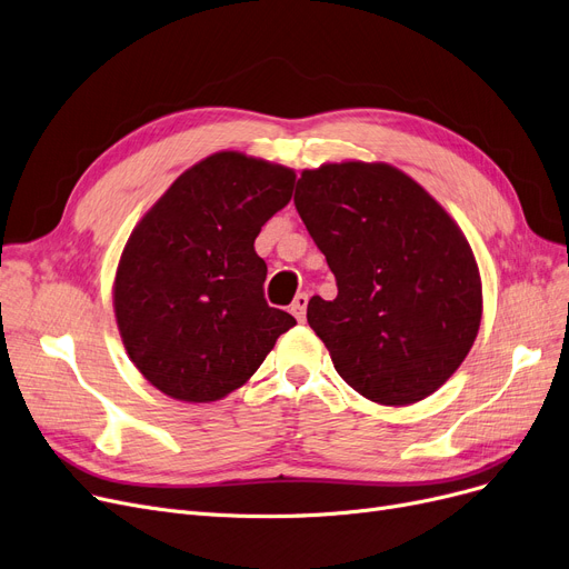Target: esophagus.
<instances>
[{"mask_svg": "<svg viewBox=\"0 0 569 569\" xmlns=\"http://www.w3.org/2000/svg\"><path fill=\"white\" fill-rule=\"evenodd\" d=\"M307 302H309V295L307 292H300V295H295V300H292V305H290V313L300 320H305V316H307Z\"/></svg>", "mask_w": 569, "mask_h": 569, "instance_id": "1", "label": "esophagus"}]
</instances>
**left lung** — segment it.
<instances>
[{"mask_svg": "<svg viewBox=\"0 0 569 569\" xmlns=\"http://www.w3.org/2000/svg\"><path fill=\"white\" fill-rule=\"evenodd\" d=\"M295 207L337 279L307 320L339 377L377 405L426 400L481 326L479 264L456 220L402 169L360 160L305 169Z\"/></svg>", "mask_w": 569, "mask_h": 569, "instance_id": "left-lung-1", "label": "left lung"}]
</instances>
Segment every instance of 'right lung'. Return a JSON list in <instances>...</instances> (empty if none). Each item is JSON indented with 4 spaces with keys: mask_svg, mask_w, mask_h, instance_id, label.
<instances>
[{
    "mask_svg": "<svg viewBox=\"0 0 569 569\" xmlns=\"http://www.w3.org/2000/svg\"><path fill=\"white\" fill-rule=\"evenodd\" d=\"M290 167L213 153L167 188L118 260L113 311L143 379L181 402L241 388L295 318L264 302L256 237L292 197Z\"/></svg>",
    "mask_w": 569,
    "mask_h": 569,
    "instance_id": "add662e5",
    "label": "right lung"
}]
</instances>
